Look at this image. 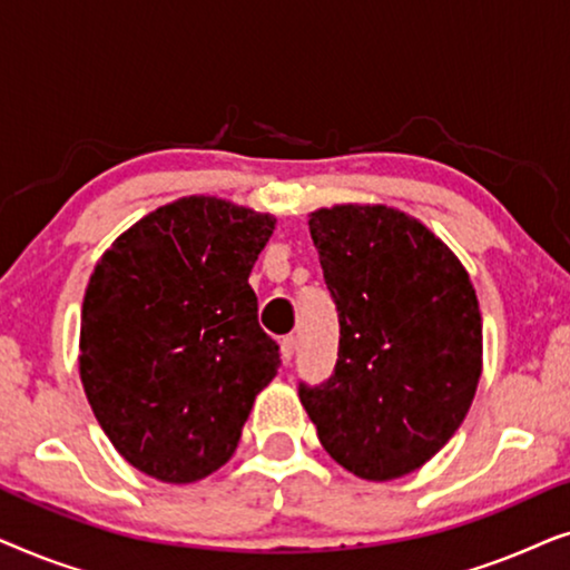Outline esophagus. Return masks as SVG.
Instances as JSON below:
<instances>
[{"label":"esophagus","mask_w":570,"mask_h":570,"mask_svg":"<svg viewBox=\"0 0 570 570\" xmlns=\"http://www.w3.org/2000/svg\"><path fill=\"white\" fill-rule=\"evenodd\" d=\"M293 353H295V337L293 334H287V337H283V342H279V357H283V363H291Z\"/></svg>","instance_id":"obj_1"}]
</instances>
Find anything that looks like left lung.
I'll return each instance as SVG.
<instances>
[{"mask_svg": "<svg viewBox=\"0 0 570 570\" xmlns=\"http://www.w3.org/2000/svg\"><path fill=\"white\" fill-rule=\"evenodd\" d=\"M308 230L340 316L324 384L298 386L318 441L363 480L415 472L462 425L482 373V316L462 262L386 205H337Z\"/></svg>", "mask_w": 570, "mask_h": 570, "instance_id": "left-lung-1", "label": "left lung"}]
</instances>
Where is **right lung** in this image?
<instances>
[{
    "label": "right lung",
    "mask_w": 570,
    "mask_h": 570,
    "mask_svg": "<svg viewBox=\"0 0 570 570\" xmlns=\"http://www.w3.org/2000/svg\"><path fill=\"white\" fill-rule=\"evenodd\" d=\"M275 217L184 197L100 256L82 301L80 379L114 449L155 480L228 462L279 347L248 285Z\"/></svg>",
    "instance_id": "add662e5"
}]
</instances>
